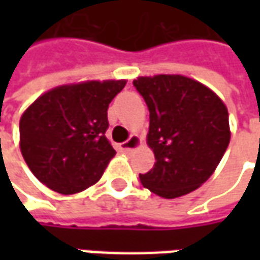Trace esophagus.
I'll return each instance as SVG.
<instances>
[{
	"mask_svg": "<svg viewBox=\"0 0 260 260\" xmlns=\"http://www.w3.org/2000/svg\"><path fill=\"white\" fill-rule=\"evenodd\" d=\"M142 146V139L139 137L137 135H133L127 142H124V143H121L120 145V150L121 152H125V153H128V152H133L135 149H137V147H140Z\"/></svg>",
	"mask_w": 260,
	"mask_h": 260,
	"instance_id": "obj_1",
	"label": "esophagus"
}]
</instances>
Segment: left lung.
Instances as JSON below:
<instances>
[{
    "instance_id": "left-lung-1",
    "label": "left lung",
    "mask_w": 260,
    "mask_h": 260,
    "mask_svg": "<svg viewBox=\"0 0 260 260\" xmlns=\"http://www.w3.org/2000/svg\"><path fill=\"white\" fill-rule=\"evenodd\" d=\"M133 85L150 113L146 140L156 159L140 182L166 200L192 192L214 174L230 143L227 107L184 75L139 76Z\"/></svg>"
}]
</instances>
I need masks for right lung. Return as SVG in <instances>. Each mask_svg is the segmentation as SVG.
Listing matches in <instances>:
<instances>
[{"mask_svg": "<svg viewBox=\"0 0 260 260\" xmlns=\"http://www.w3.org/2000/svg\"><path fill=\"white\" fill-rule=\"evenodd\" d=\"M125 79L82 81L52 88L20 118V150L36 178L71 195L100 181L115 150L105 137L107 110Z\"/></svg>", "mask_w": 260, "mask_h": 260, "instance_id": "1", "label": "right lung"}]
</instances>
